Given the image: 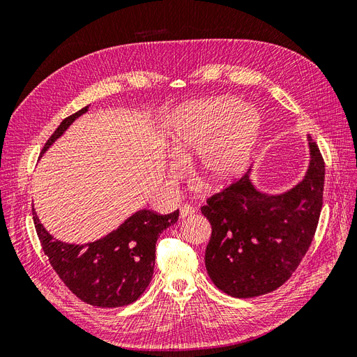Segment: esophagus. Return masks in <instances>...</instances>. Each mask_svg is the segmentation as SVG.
<instances>
[{"label":"esophagus","instance_id":"obj_1","mask_svg":"<svg viewBox=\"0 0 357 357\" xmlns=\"http://www.w3.org/2000/svg\"><path fill=\"white\" fill-rule=\"evenodd\" d=\"M195 211V207H192L190 204H183L180 207V218H188V215H192Z\"/></svg>","mask_w":357,"mask_h":357}]
</instances>
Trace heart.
<instances>
[{
	"label": "heart",
	"instance_id": "heart-1",
	"mask_svg": "<svg viewBox=\"0 0 357 357\" xmlns=\"http://www.w3.org/2000/svg\"><path fill=\"white\" fill-rule=\"evenodd\" d=\"M261 117L252 107L232 98H218L188 105L172 121L169 146L178 162L199 155L197 180L218 185L238 176L252 156ZM178 171V165L172 167Z\"/></svg>",
	"mask_w": 357,
	"mask_h": 357
}]
</instances>
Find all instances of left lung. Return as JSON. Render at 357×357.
I'll return each instance as SVG.
<instances>
[{"instance_id": "left-lung-1", "label": "left lung", "mask_w": 357, "mask_h": 357, "mask_svg": "<svg viewBox=\"0 0 357 357\" xmlns=\"http://www.w3.org/2000/svg\"><path fill=\"white\" fill-rule=\"evenodd\" d=\"M308 143V171L291 190L264 195L244 174L201 207L211 225L205 268L225 294H269L287 282L305 256L317 229L325 186V160L311 138Z\"/></svg>"}]
</instances>
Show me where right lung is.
Returning <instances> with one entry per match:
<instances>
[{"label":"right lung","instance_id":"1","mask_svg":"<svg viewBox=\"0 0 357 357\" xmlns=\"http://www.w3.org/2000/svg\"><path fill=\"white\" fill-rule=\"evenodd\" d=\"M88 109L86 105L63 119L43 152ZM32 215L43 252L63 284L86 304L116 308L132 304L147 289L153 275L158 236L178 220V210L169 214L137 211L104 238L82 245L55 240L43 228L36 211Z\"/></svg>","mask_w":357,"mask_h":357}]
</instances>
